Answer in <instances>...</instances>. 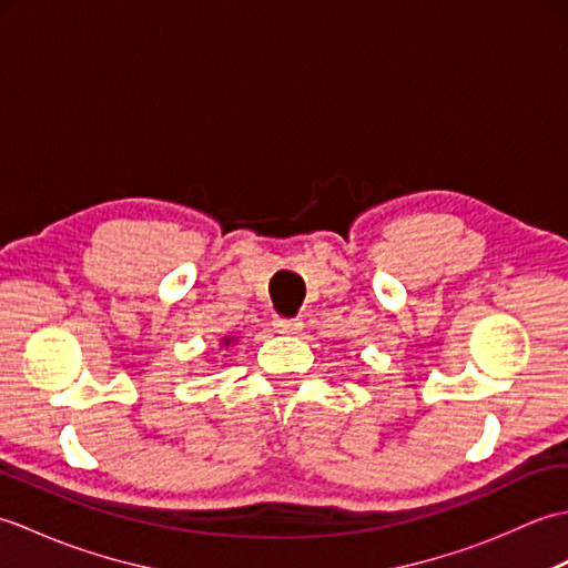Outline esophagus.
<instances>
[{
	"mask_svg": "<svg viewBox=\"0 0 568 568\" xmlns=\"http://www.w3.org/2000/svg\"><path fill=\"white\" fill-rule=\"evenodd\" d=\"M273 327H275V332H281V334H297L300 329H303V322H300V320L275 317L273 320Z\"/></svg>",
	"mask_w": 568,
	"mask_h": 568,
	"instance_id": "obj_1",
	"label": "esophagus"
}]
</instances>
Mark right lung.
Segmentation results:
<instances>
[{
  "instance_id": "add662e5",
  "label": "right lung",
  "mask_w": 568,
  "mask_h": 568,
  "mask_svg": "<svg viewBox=\"0 0 568 568\" xmlns=\"http://www.w3.org/2000/svg\"><path fill=\"white\" fill-rule=\"evenodd\" d=\"M236 342H239L236 334H226V336H222V339H220V348H229V346L236 344Z\"/></svg>"
}]
</instances>
